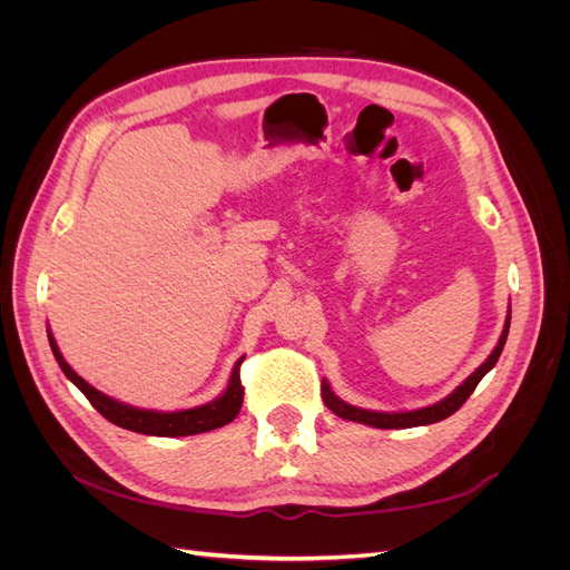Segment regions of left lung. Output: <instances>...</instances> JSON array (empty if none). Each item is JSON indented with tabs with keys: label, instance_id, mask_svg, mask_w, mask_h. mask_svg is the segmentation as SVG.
Wrapping results in <instances>:
<instances>
[{
	"label": "left lung",
	"instance_id": "8db88e82",
	"mask_svg": "<svg viewBox=\"0 0 570 570\" xmlns=\"http://www.w3.org/2000/svg\"><path fill=\"white\" fill-rule=\"evenodd\" d=\"M509 325H511V308H509V316H507V325L502 331V337H499L494 352L488 356V361L482 366H478L465 381L450 394L444 396L442 402L433 404V406H425V409H416V411H402V413H383V411H366V409H356L347 402H342L340 396L331 390L325 381L321 383V392H323V402L325 406L331 409L333 413H337L340 419L344 421H356V423H366L373 428H416V425H430V423H438L450 419L454 411H459L463 406V402L469 400L473 394V390L478 387V383L485 377V373H490L497 364L499 354H502L504 344H507V335H509Z\"/></svg>",
	"mask_w": 570,
	"mask_h": 570
}]
</instances>
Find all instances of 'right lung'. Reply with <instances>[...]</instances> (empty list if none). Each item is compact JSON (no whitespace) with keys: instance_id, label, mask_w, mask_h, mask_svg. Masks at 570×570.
Here are the masks:
<instances>
[{"instance_id":"obj_1","label":"right lung","mask_w":570,"mask_h":570,"mask_svg":"<svg viewBox=\"0 0 570 570\" xmlns=\"http://www.w3.org/2000/svg\"><path fill=\"white\" fill-rule=\"evenodd\" d=\"M49 347H51V352H55V358L59 361V366L66 373L68 381H71L85 396H88L90 404L101 413V416L118 428L132 430V433L157 435V438H183V435L209 433V430H216L220 425L230 423L239 413V406H243V400H245V387H243V383H239V364H243V358L235 364L228 387L218 396V400L195 406V409L164 413V411H145V409L128 406V404L116 402V400H111V396L95 390L88 381H82V377L66 364L51 333H49Z\"/></svg>"}]
</instances>
